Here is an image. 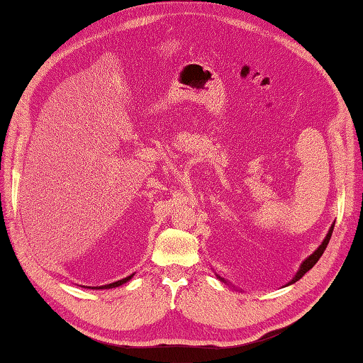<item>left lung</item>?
Segmentation results:
<instances>
[{
	"label": "left lung",
	"instance_id": "obj_1",
	"mask_svg": "<svg viewBox=\"0 0 363 363\" xmlns=\"http://www.w3.org/2000/svg\"><path fill=\"white\" fill-rule=\"evenodd\" d=\"M333 230H334V225L330 226V229H329V233H328L326 238H325V240H323V243L318 246V248L315 250V252H313V254H311V256L307 257V259L303 262V264H301V267H299V269H298V273H296V274H295V277H293V279L290 281V284H295L296 281H299L301 277H303L307 272H309V269H311L315 264H317V262L320 260V257L323 256V252H325V250H326V246H328V243H329V240H330V235H333ZM218 277H220V276H218ZM220 279H221V281H225V279H223V277H220Z\"/></svg>",
	"mask_w": 363,
	"mask_h": 363
}]
</instances>
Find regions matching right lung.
I'll use <instances>...</instances> for the list:
<instances>
[{
    "label": "right lung",
    "mask_w": 363,
    "mask_h": 363,
    "mask_svg": "<svg viewBox=\"0 0 363 363\" xmlns=\"http://www.w3.org/2000/svg\"><path fill=\"white\" fill-rule=\"evenodd\" d=\"M134 274H130V276H128V277H125V279H120V281H117V282H112V284H106V285H101V287H91V289H95V290H99V289H115V287H120L121 284H125V282H128L130 277H133ZM87 289H90V287H87Z\"/></svg>",
    "instance_id": "right-lung-1"
}]
</instances>
